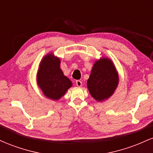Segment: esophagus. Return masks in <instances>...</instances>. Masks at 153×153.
Here are the masks:
<instances>
[{"label": "esophagus", "instance_id": "esophagus-1", "mask_svg": "<svg viewBox=\"0 0 153 153\" xmlns=\"http://www.w3.org/2000/svg\"><path fill=\"white\" fill-rule=\"evenodd\" d=\"M76 85L77 86L80 87L82 85V82L80 80H76Z\"/></svg>", "mask_w": 153, "mask_h": 153}]
</instances>
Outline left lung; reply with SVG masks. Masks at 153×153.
Here are the masks:
<instances>
[{"label":"left lung","mask_w":153,"mask_h":153,"mask_svg":"<svg viewBox=\"0 0 153 153\" xmlns=\"http://www.w3.org/2000/svg\"><path fill=\"white\" fill-rule=\"evenodd\" d=\"M119 84V75L110 59L101 57L93 66L87 86L92 97L98 101L108 99Z\"/></svg>","instance_id":"8db88e82"}]
</instances>
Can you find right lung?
Masks as SVG:
<instances>
[{
  "instance_id": "1",
  "label": "right lung",
  "mask_w": 153,
  "mask_h": 153,
  "mask_svg": "<svg viewBox=\"0 0 153 153\" xmlns=\"http://www.w3.org/2000/svg\"><path fill=\"white\" fill-rule=\"evenodd\" d=\"M36 81L44 95L54 101L59 100L72 86V82L60 69V59L53 53L42 59L36 75Z\"/></svg>"
}]
</instances>
